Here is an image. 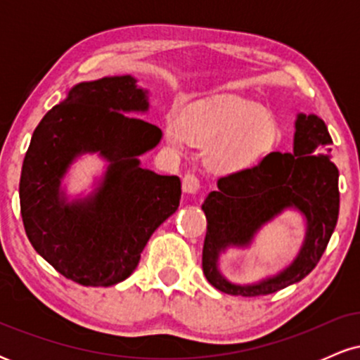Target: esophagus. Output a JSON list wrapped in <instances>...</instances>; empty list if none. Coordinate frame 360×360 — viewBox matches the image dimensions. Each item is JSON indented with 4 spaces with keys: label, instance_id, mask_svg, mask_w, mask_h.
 Returning a JSON list of instances; mask_svg holds the SVG:
<instances>
[{
    "label": "esophagus",
    "instance_id": "34e87169",
    "mask_svg": "<svg viewBox=\"0 0 360 360\" xmlns=\"http://www.w3.org/2000/svg\"><path fill=\"white\" fill-rule=\"evenodd\" d=\"M201 183H200V177L194 176V174H186L183 177V191L189 193V194H196L200 191Z\"/></svg>",
    "mask_w": 360,
    "mask_h": 360
}]
</instances>
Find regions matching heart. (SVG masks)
I'll list each match as a JSON object with an SVG mask.
<instances>
[{"label":"heart","mask_w":360,"mask_h":360,"mask_svg":"<svg viewBox=\"0 0 360 360\" xmlns=\"http://www.w3.org/2000/svg\"><path fill=\"white\" fill-rule=\"evenodd\" d=\"M171 143L210 147L208 164L218 172H237L257 164L279 139V125L254 103L226 100L186 106L167 123Z\"/></svg>","instance_id":"b5f03b06"}]
</instances>
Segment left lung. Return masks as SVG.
Listing matches in <instances>:
<instances>
[{"label":"left lung","mask_w":360,"mask_h":360,"mask_svg":"<svg viewBox=\"0 0 360 360\" xmlns=\"http://www.w3.org/2000/svg\"><path fill=\"white\" fill-rule=\"evenodd\" d=\"M332 137L316 115H298L295 148L271 152L259 164L218 179L201 208L206 214L203 272L208 283L233 296H264L279 291L315 269L335 230L340 208L338 169L332 162ZM284 207L307 217V238L295 263L281 275L250 287L229 283L216 269L229 245H246L266 221Z\"/></svg>","instance_id":"left-lung-1"}]
</instances>
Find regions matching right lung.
Returning a JSON list of instances; mask_svg holds the SVG:
<instances>
[{
	"instance_id": "1",
	"label": "right lung",
	"mask_w": 360,
	"mask_h": 360,
	"mask_svg": "<svg viewBox=\"0 0 360 360\" xmlns=\"http://www.w3.org/2000/svg\"><path fill=\"white\" fill-rule=\"evenodd\" d=\"M135 82L115 76L74 86L37 125L23 159L20 212L28 240L82 286L125 281L150 235L179 206V177L140 167L139 155L154 148L162 131L131 117L148 108ZM82 151H100L110 160L109 171L94 197L65 204L60 177Z\"/></svg>"
}]
</instances>
